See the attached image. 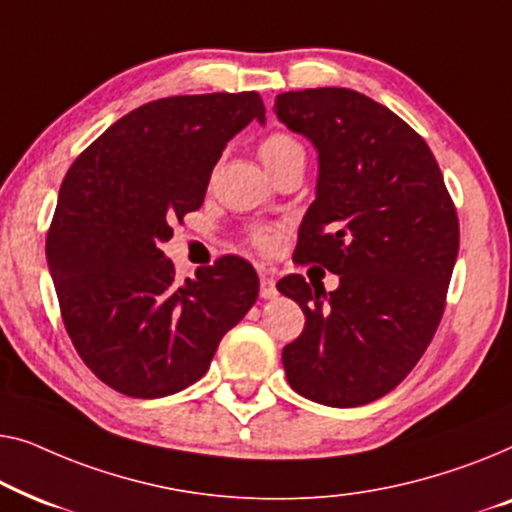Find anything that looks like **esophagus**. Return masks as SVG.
<instances>
[{
    "label": "esophagus",
    "mask_w": 512,
    "mask_h": 512,
    "mask_svg": "<svg viewBox=\"0 0 512 512\" xmlns=\"http://www.w3.org/2000/svg\"><path fill=\"white\" fill-rule=\"evenodd\" d=\"M259 297L262 299H276V294H278V290H276V280H273V276H269V273L266 271H262L259 273Z\"/></svg>",
    "instance_id": "obj_1"
}]
</instances>
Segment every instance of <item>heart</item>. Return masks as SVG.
<instances>
[{
  "mask_svg": "<svg viewBox=\"0 0 512 512\" xmlns=\"http://www.w3.org/2000/svg\"><path fill=\"white\" fill-rule=\"evenodd\" d=\"M290 153H304V150H301L299 141H294L292 136H287V134L273 132L269 136H264L262 143H259V157H262L264 167L266 164H273L276 160H280V157L290 155ZM255 241L259 243V246H266V243H269V234L257 232Z\"/></svg>",
  "mask_w": 512,
  "mask_h": 512,
  "instance_id": "b5f03b06",
  "label": "heart"
}]
</instances>
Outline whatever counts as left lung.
Returning <instances> with one entry per match:
<instances>
[{
  "instance_id": "left-lung-1",
  "label": "left lung",
  "mask_w": 512,
  "mask_h": 512,
  "mask_svg": "<svg viewBox=\"0 0 512 512\" xmlns=\"http://www.w3.org/2000/svg\"><path fill=\"white\" fill-rule=\"evenodd\" d=\"M278 120L318 150L315 201L294 257L338 276L334 292L285 276L306 327L283 348L301 397L355 408L392 392L434 338L459 220L431 150L397 113L348 88L283 92Z\"/></svg>"
}]
</instances>
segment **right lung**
I'll list each match as a JSON object with an SVG mask.
<instances>
[{
  "label": "right lung",
  "instance_id": "1",
  "mask_svg": "<svg viewBox=\"0 0 512 512\" xmlns=\"http://www.w3.org/2000/svg\"><path fill=\"white\" fill-rule=\"evenodd\" d=\"M253 120H266L257 92L157 99L113 122L64 176L48 269L71 343L115 392L157 399L197 383L257 301L246 259L222 257L178 283L160 248Z\"/></svg>",
  "mask_w": 512,
  "mask_h": 512
}]
</instances>
